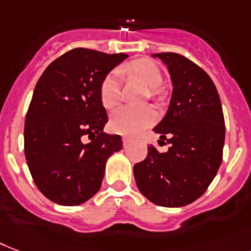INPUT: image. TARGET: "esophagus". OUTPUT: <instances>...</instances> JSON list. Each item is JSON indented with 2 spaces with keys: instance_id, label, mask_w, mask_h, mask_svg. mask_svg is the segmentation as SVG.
Returning <instances> with one entry per match:
<instances>
[{
  "instance_id": "34e87169",
  "label": "esophagus",
  "mask_w": 251,
  "mask_h": 251,
  "mask_svg": "<svg viewBox=\"0 0 251 251\" xmlns=\"http://www.w3.org/2000/svg\"><path fill=\"white\" fill-rule=\"evenodd\" d=\"M122 143H124V146H127V144L130 143V139L129 138H126V136H124V138H122Z\"/></svg>"
}]
</instances>
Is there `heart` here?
Wrapping results in <instances>:
<instances>
[{"label": "heart", "instance_id": "heart-1", "mask_svg": "<svg viewBox=\"0 0 251 251\" xmlns=\"http://www.w3.org/2000/svg\"><path fill=\"white\" fill-rule=\"evenodd\" d=\"M124 71L142 81L147 87L152 89L151 95L156 97L157 87L162 83V72L160 67L151 59H138L124 67ZM101 104L112 109L119 104L121 98V73L119 71L108 73L101 81L99 89ZM157 119L156 111L151 107H121L113 112L111 117V129L122 135H136L144 129L153 125Z\"/></svg>", "mask_w": 251, "mask_h": 251}]
</instances>
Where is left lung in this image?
<instances>
[{"label": "left lung", "instance_id": "1", "mask_svg": "<svg viewBox=\"0 0 251 251\" xmlns=\"http://www.w3.org/2000/svg\"><path fill=\"white\" fill-rule=\"evenodd\" d=\"M152 56L168 66L173 82L168 112L153 129L170 147L168 152L148 147L146 160L134 165V176L151 202L185 206L202 196L222 164L226 125L221 98L213 79L192 60L175 52Z\"/></svg>", "mask_w": 251, "mask_h": 251}]
</instances>
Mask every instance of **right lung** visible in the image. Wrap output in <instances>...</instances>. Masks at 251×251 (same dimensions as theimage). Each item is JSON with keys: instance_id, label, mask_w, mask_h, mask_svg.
Returning a JSON list of instances; mask_svg holds the SVG:
<instances>
[{"instance_id": "obj_1", "label": "right lung", "mask_w": 251, "mask_h": 251, "mask_svg": "<svg viewBox=\"0 0 251 251\" xmlns=\"http://www.w3.org/2000/svg\"><path fill=\"white\" fill-rule=\"evenodd\" d=\"M126 58L73 49L38 79L26 112L24 153L37 188L52 202H86L100 189L108 157L122 150L121 136L103 132L108 116L99 89Z\"/></svg>"}]
</instances>
